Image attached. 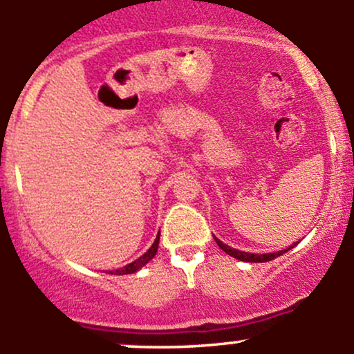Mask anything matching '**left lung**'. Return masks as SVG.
Wrapping results in <instances>:
<instances>
[{
  "label": "left lung",
  "mask_w": 354,
  "mask_h": 354,
  "mask_svg": "<svg viewBox=\"0 0 354 354\" xmlns=\"http://www.w3.org/2000/svg\"><path fill=\"white\" fill-rule=\"evenodd\" d=\"M214 239H216V243H218V245H219V248H221L224 253H227V254H230V257H233V258H238V260H241V261H252V263H265V261L273 260V258L280 257V254H283L285 252H288V250H290L292 246H294V245H292L290 248L282 250V252H277V253H261V254H254V253L239 252V250H234V248H231V246L224 245V243H223V241H219L218 238H214Z\"/></svg>",
  "instance_id": "8db88e82"
}]
</instances>
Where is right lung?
<instances>
[{
	"label": "right lung",
	"instance_id": "right-lung-1",
	"mask_svg": "<svg viewBox=\"0 0 354 354\" xmlns=\"http://www.w3.org/2000/svg\"><path fill=\"white\" fill-rule=\"evenodd\" d=\"M158 241H160V231H158L157 238H155V241H153V245H151L150 248H148V252L145 254H142V257H140L138 260H135V261H131V263H128L127 267H123V268H120V270H115V275H128V273L138 272V270L142 268L143 265H147L148 261H150L151 258H153L155 254H157ZM109 273H113V272H109Z\"/></svg>",
	"mask_w": 354,
	"mask_h": 354
}]
</instances>
